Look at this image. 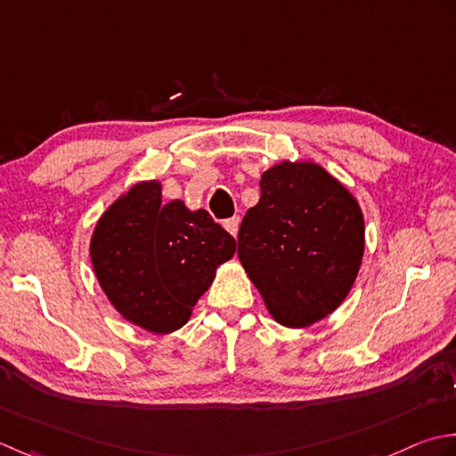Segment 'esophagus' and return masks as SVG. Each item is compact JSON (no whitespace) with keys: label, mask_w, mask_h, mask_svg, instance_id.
I'll return each mask as SVG.
<instances>
[{"label":"esophagus","mask_w":456,"mask_h":456,"mask_svg":"<svg viewBox=\"0 0 456 456\" xmlns=\"http://www.w3.org/2000/svg\"><path fill=\"white\" fill-rule=\"evenodd\" d=\"M224 228L230 232L232 236L238 234V228H240V218L238 216H232L228 220H224Z\"/></svg>","instance_id":"1"}]
</instances>
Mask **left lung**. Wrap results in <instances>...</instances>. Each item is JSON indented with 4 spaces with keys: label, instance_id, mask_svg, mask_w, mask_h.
Here are the masks:
<instances>
[{
    "label": "left lung",
    "instance_id": "obj_1",
    "mask_svg": "<svg viewBox=\"0 0 456 456\" xmlns=\"http://www.w3.org/2000/svg\"><path fill=\"white\" fill-rule=\"evenodd\" d=\"M238 232V257L277 322L309 327L345 301L364 254L354 197L314 163L283 161Z\"/></svg>",
    "mask_w": 456,
    "mask_h": 456
}]
</instances>
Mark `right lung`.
Instances as JSON below:
<instances>
[{
	"label": "right lung",
	"mask_w": 456,
	"mask_h": 456,
	"mask_svg": "<svg viewBox=\"0 0 456 456\" xmlns=\"http://www.w3.org/2000/svg\"><path fill=\"white\" fill-rule=\"evenodd\" d=\"M236 240L207 210L161 202V184L139 183L102 215L92 265L110 303L137 327L167 334L189 321Z\"/></svg>",
	"instance_id": "add662e5"
}]
</instances>
